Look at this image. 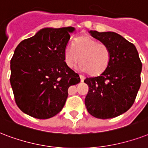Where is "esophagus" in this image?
I'll use <instances>...</instances> for the list:
<instances>
[{
  "label": "esophagus",
  "mask_w": 148,
  "mask_h": 148,
  "mask_svg": "<svg viewBox=\"0 0 148 148\" xmlns=\"http://www.w3.org/2000/svg\"><path fill=\"white\" fill-rule=\"evenodd\" d=\"M79 77H80V80H81V82H83L85 79V76H83V75H79Z\"/></svg>",
  "instance_id": "esophagus-1"
}]
</instances>
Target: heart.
<instances>
[{
	"mask_svg": "<svg viewBox=\"0 0 148 148\" xmlns=\"http://www.w3.org/2000/svg\"><path fill=\"white\" fill-rule=\"evenodd\" d=\"M110 50L106 44L99 43L92 38L81 37L74 43L69 42L64 49L66 65L73 68L78 62V68L96 75L103 72L110 61Z\"/></svg>",
	"mask_w": 148,
	"mask_h": 148,
	"instance_id": "b5f03b06",
	"label": "heart"
}]
</instances>
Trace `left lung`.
Returning a JSON list of instances; mask_svg holds the SVG:
<instances>
[{
	"label": "left lung",
	"mask_w": 148,
	"mask_h": 148,
	"mask_svg": "<svg viewBox=\"0 0 148 148\" xmlns=\"http://www.w3.org/2000/svg\"><path fill=\"white\" fill-rule=\"evenodd\" d=\"M110 50V61L98 76L84 80L89 86L85 105L90 114L110 119L132 106L140 86L142 63L134 45L113 32H89Z\"/></svg>",
	"instance_id": "left-lung-1"
}]
</instances>
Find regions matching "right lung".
<instances>
[{
	"label": "right lung",
	"mask_w": 148,
	"mask_h": 148,
	"mask_svg": "<svg viewBox=\"0 0 148 148\" xmlns=\"http://www.w3.org/2000/svg\"><path fill=\"white\" fill-rule=\"evenodd\" d=\"M75 27H45L16 47L11 60V82L23 113L49 119L62 110L69 86L79 75L65 62L64 49Z\"/></svg>",
	"instance_id": "obj_1"
}]
</instances>
